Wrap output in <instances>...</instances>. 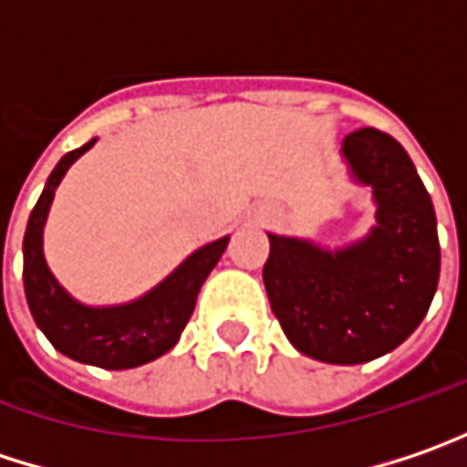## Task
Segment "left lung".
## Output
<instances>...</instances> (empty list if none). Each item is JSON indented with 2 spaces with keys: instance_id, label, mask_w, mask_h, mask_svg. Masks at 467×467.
Returning <instances> with one entry per match:
<instances>
[{
  "instance_id": "obj_1",
  "label": "left lung",
  "mask_w": 467,
  "mask_h": 467,
  "mask_svg": "<svg viewBox=\"0 0 467 467\" xmlns=\"http://www.w3.org/2000/svg\"><path fill=\"white\" fill-rule=\"evenodd\" d=\"M343 155L357 182L372 187L375 230L336 254L269 234L264 285L301 354L362 365L394 351L423 322L439 285L441 251L431 195L391 134L357 129L343 140Z\"/></svg>"
}]
</instances>
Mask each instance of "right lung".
I'll return each mask as SVG.
<instances>
[{
    "label": "right lung",
    "instance_id": "obj_1",
    "mask_svg": "<svg viewBox=\"0 0 467 467\" xmlns=\"http://www.w3.org/2000/svg\"><path fill=\"white\" fill-rule=\"evenodd\" d=\"M95 145L87 142L76 150L66 152L55 171L44 184L42 198L28 216V227L23 237V288L28 309L42 327L49 343L66 357L95 365L105 370H126L145 365L155 357L166 354L179 341L187 319L195 309L201 285L208 272L222 259L227 240H213L195 251L174 275H169L161 285L124 306H84L73 301L52 277L42 254V230L47 211L55 198V187L66 177L68 166Z\"/></svg>",
    "mask_w": 467,
    "mask_h": 467
}]
</instances>
